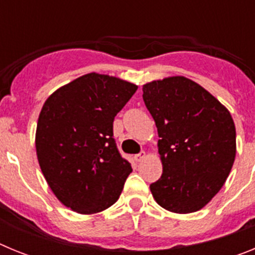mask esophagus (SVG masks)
<instances>
[{
	"instance_id": "obj_1",
	"label": "esophagus",
	"mask_w": 255,
	"mask_h": 255,
	"mask_svg": "<svg viewBox=\"0 0 255 255\" xmlns=\"http://www.w3.org/2000/svg\"><path fill=\"white\" fill-rule=\"evenodd\" d=\"M145 158V152H140L139 153V154H135L134 155V159L136 162H140V161H143V159Z\"/></svg>"
}]
</instances>
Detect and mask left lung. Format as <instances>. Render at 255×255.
Returning a JSON list of instances; mask_svg holds the SVG:
<instances>
[{"instance_id": "obj_1", "label": "left lung", "mask_w": 255, "mask_h": 255, "mask_svg": "<svg viewBox=\"0 0 255 255\" xmlns=\"http://www.w3.org/2000/svg\"><path fill=\"white\" fill-rule=\"evenodd\" d=\"M154 120L163 172L150 185L155 202L173 213H193L217 194L233 168L236 130L230 111L185 76L143 85Z\"/></svg>"}]
</instances>
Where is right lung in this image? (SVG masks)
<instances>
[{
    "instance_id": "add662e5",
    "label": "right lung",
    "mask_w": 255,
    "mask_h": 255,
    "mask_svg": "<svg viewBox=\"0 0 255 255\" xmlns=\"http://www.w3.org/2000/svg\"><path fill=\"white\" fill-rule=\"evenodd\" d=\"M136 89L116 76L89 73L58 88L40 110L39 167L56 198L76 213H98L120 197L132 168L112 138L114 120Z\"/></svg>"
}]
</instances>
